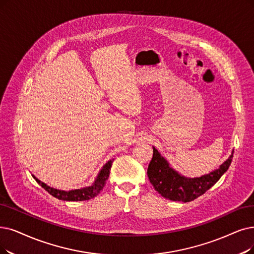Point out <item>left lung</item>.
<instances>
[{"label":"left lung","instance_id":"obj_1","mask_svg":"<svg viewBox=\"0 0 254 254\" xmlns=\"http://www.w3.org/2000/svg\"><path fill=\"white\" fill-rule=\"evenodd\" d=\"M232 156L233 153L224 164L211 173L191 179L179 175L177 172L170 168L168 161L153 148V157L149 164L147 174L152 186L162 197L173 201L190 202L203 195L216 184L228 170Z\"/></svg>","mask_w":254,"mask_h":254}]
</instances>
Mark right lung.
I'll list each match as a JSON object with an SVG mask.
<instances>
[{"label":"right lung","instance_id":"obj_1","mask_svg":"<svg viewBox=\"0 0 254 254\" xmlns=\"http://www.w3.org/2000/svg\"><path fill=\"white\" fill-rule=\"evenodd\" d=\"M114 160H109L107 164L103 167V169L101 170L99 173L95 184L92 187L84 188V189H80V190H59L53 188H50L47 185H45L44 182L38 180L33 176V178L37 181V184L42 186L49 194L52 195L53 197L59 199V200H64V201H83V200H89L94 197H96L99 192L103 190L106 180L109 177L110 173V169L111 165H113Z\"/></svg>","mask_w":254,"mask_h":254}]
</instances>
